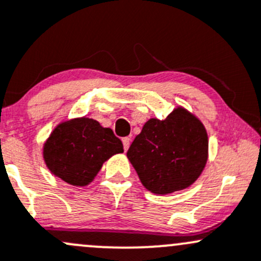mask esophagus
<instances>
[{
    "label": "esophagus",
    "instance_id": "1",
    "mask_svg": "<svg viewBox=\"0 0 261 261\" xmlns=\"http://www.w3.org/2000/svg\"><path fill=\"white\" fill-rule=\"evenodd\" d=\"M130 142H131L130 137H124V139H122V145H124L125 151H127L128 147H130Z\"/></svg>",
    "mask_w": 261,
    "mask_h": 261
}]
</instances>
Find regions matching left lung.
Returning <instances> with one entry per match:
<instances>
[{
	"label": "left lung",
	"mask_w": 261,
	"mask_h": 261,
	"mask_svg": "<svg viewBox=\"0 0 261 261\" xmlns=\"http://www.w3.org/2000/svg\"><path fill=\"white\" fill-rule=\"evenodd\" d=\"M207 157V131L183 108L174 109L165 120H148L127 151L140 181L157 194L190 187L202 173Z\"/></svg>",
	"instance_id": "1"
}]
</instances>
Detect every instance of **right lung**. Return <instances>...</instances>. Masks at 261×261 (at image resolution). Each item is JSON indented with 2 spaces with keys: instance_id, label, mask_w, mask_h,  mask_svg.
I'll return each instance as SVG.
<instances>
[{
  "instance_id": "1",
  "label": "right lung",
  "mask_w": 261,
  "mask_h": 261,
  "mask_svg": "<svg viewBox=\"0 0 261 261\" xmlns=\"http://www.w3.org/2000/svg\"><path fill=\"white\" fill-rule=\"evenodd\" d=\"M124 152L113 130L88 117L58 125L44 144L43 156L50 172L73 186H87L102 163Z\"/></svg>"
}]
</instances>
